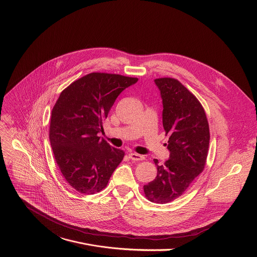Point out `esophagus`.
Returning a JSON list of instances; mask_svg holds the SVG:
<instances>
[{
    "label": "esophagus",
    "instance_id": "34e87169",
    "mask_svg": "<svg viewBox=\"0 0 257 257\" xmlns=\"http://www.w3.org/2000/svg\"><path fill=\"white\" fill-rule=\"evenodd\" d=\"M129 158L132 160V161H143L145 160V157L143 155H139V154H136V153H129Z\"/></svg>",
    "mask_w": 257,
    "mask_h": 257
}]
</instances>
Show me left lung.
Here are the masks:
<instances>
[{"mask_svg": "<svg viewBox=\"0 0 257 257\" xmlns=\"http://www.w3.org/2000/svg\"><path fill=\"white\" fill-rule=\"evenodd\" d=\"M163 99V127L169 135V160L157 165L156 178L144 185L147 199L165 204L180 197L203 172L210 132L205 110L198 98L178 80H155Z\"/></svg>", "mask_w": 257, "mask_h": 257, "instance_id": "left-lung-1", "label": "left lung"}]
</instances>
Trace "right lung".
Returning a JSON list of instances; mask_svg holds the SVG:
<instances>
[{
  "mask_svg": "<svg viewBox=\"0 0 257 257\" xmlns=\"http://www.w3.org/2000/svg\"><path fill=\"white\" fill-rule=\"evenodd\" d=\"M137 78L91 73L67 86L51 112L49 138L56 164L66 182L84 195L99 193L125 153L97 133L114 100Z\"/></svg>",
  "mask_w": 257,
  "mask_h": 257,
  "instance_id": "obj_1",
  "label": "right lung"
}]
</instances>
